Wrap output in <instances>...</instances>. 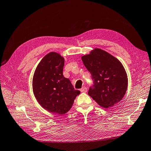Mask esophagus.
<instances>
[{
    "instance_id": "1",
    "label": "esophagus",
    "mask_w": 151,
    "mask_h": 151,
    "mask_svg": "<svg viewBox=\"0 0 151 151\" xmlns=\"http://www.w3.org/2000/svg\"><path fill=\"white\" fill-rule=\"evenodd\" d=\"M80 91L81 92H87V88L86 87H83L81 89H80Z\"/></svg>"
}]
</instances>
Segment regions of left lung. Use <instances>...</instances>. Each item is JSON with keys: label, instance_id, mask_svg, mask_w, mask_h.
<instances>
[{"label": "left lung", "instance_id": "left-lung-1", "mask_svg": "<svg viewBox=\"0 0 151 151\" xmlns=\"http://www.w3.org/2000/svg\"><path fill=\"white\" fill-rule=\"evenodd\" d=\"M81 59L93 81L88 95L104 108L113 106L121 101L127 87V74L122 63L99 48Z\"/></svg>", "mask_w": 151, "mask_h": 151}]
</instances>
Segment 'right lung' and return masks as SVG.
Returning <instances> with one entry per match:
<instances>
[{
  "label": "right lung",
  "instance_id": "right-lung-1",
  "mask_svg": "<svg viewBox=\"0 0 151 151\" xmlns=\"http://www.w3.org/2000/svg\"><path fill=\"white\" fill-rule=\"evenodd\" d=\"M64 65L61 55L50 53L38 64L33 78V93L39 103L48 111L61 115L71 109L80 93L64 76Z\"/></svg>",
  "mask_w": 151,
  "mask_h": 151
}]
</instances>
